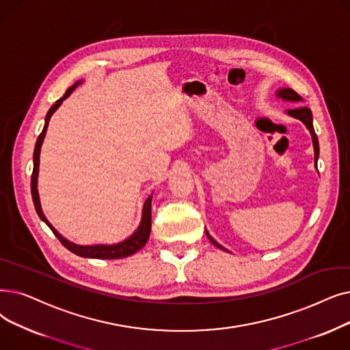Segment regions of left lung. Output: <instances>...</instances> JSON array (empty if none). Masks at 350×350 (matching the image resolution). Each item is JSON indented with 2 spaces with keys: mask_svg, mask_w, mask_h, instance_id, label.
Instances as JSON below:
<instances>
[{
  "mask_svg": "<svg viewBox=\"0 0 350 350\" xmlns=\"http://www.w3.org/2000/svg\"><path fill=\"white\" fill-rule=\"evenodd\" d=\"M278 96H279L280 98H283V100L295 101V103H299V101L303 100V98L296 93V91L292 90V88H282V90H279V91H278ZM287 114H291V116L299 118L300 121H303V124H305V126L308 127V130L310 131L312 140H313V147H314V161L317 163V159H319V142H317V135H316L314 129H313V118H312V111H310V109H308V107H297V109L287 110ZM316 167H317V165H316ZM206 234H207L208 240H210L216 247H219V249H221V250H226L223 246H220L219 243L207 233V230H206Z\"/></svg>",
  "mask_w": 350,
  "mask_h": 350,
  "instance_id": "8db88e82",
  "label": "left lung"
}]
</instances>
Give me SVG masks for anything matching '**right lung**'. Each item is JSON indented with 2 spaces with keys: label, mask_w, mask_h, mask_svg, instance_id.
<instances>
[{
  "label": "right lung",
  "mask_w": 350,
  "mask_h": 350,
  "mask_svg": "<svg viewBox=\"0 0 350 350\" xmlns=\"http://www.w3.org/2000/svg\"><path fill=\"white\" fill-rule=\"evenodd\" d=\"M79 83H75V85L70 87L66 94L55 101V104L53 107L49 110L47 116H45V124L44 129L41 131V134L38 135L37 143H36V148H34V169H33V174H31V196H33V202L36 206V210L38 213L40 219L47 224L50 229L53 230V233L55 234V237L62 241V245L64 247H67L70 252H72L74 254L81 256V257H90V259H121V257H127L134 254L135 252H139L148 240L150 236V230H151V194L148 199L144 202V207H143V217H142V223L139 226V229L135 230L129 239H126L124 241L117 243V245H96V246H79V245H74V243L68 241L67 239H64L62 234H59L54 227L49 223V220L45 219L44 213L41 210V204H40V197H38V190H37V177H38V165H40V150H41V144L42 140L45 137V131H47L49 127V121L50 117L53 116V113L59 107V104H62L70 94L71 91L77 87Z\"/></svg>",
  "instance_id": "add662e5"
}]
</instances>
